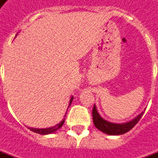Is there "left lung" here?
I'll use <instances>...</instances> for the list:
<instances>
[{
    "mask_svg": "<svg viewBox=\"0 0 158 158\" xmlns=\"http://www.w3.org/2000/svg\"><path fill=\"white\" fill-rule=\"evenodd\" d=\"M143 114V112H142L135 118H133V119H131V121H128L127 123L114 124V123L108 122L105 119H103L100 116V114H98L95 105H94L93 111H92L93 121L95 127L97 128L98 130H100L102 132L106 133L108 135H120V134H124L127 131H129L137 123L139 122V120L141 118Z\"/></svg>",
    "mask_w": 158,
    "mask_h": 158,
    "instance_id": "obj_1",
    "label": "left lung"
}]
</instances>
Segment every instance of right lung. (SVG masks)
Segmentation results:
<instances>
[{
  "instance_id": "right-lung-1",
  "label": "right lung",
  "mask_w": 158,
  "mask_h": 158,
  "mask_svg": "<svg viewBox=\"0 0 158 158\" xmlns=\"http://www.w3.org/2000/svg\"><path fill=\"white\" fill-rule=\"evenodd\" d=\"M73 99L74 98L71 97L70 98V100H69V106H70V104H71V102H72ZM68 106V108H69ZM68 111V109H67ZM66 114H67V112H66ZM66 116V114L64 115V117ZM65 118H64L62 120H61L60 123H58V124H56V126H54V127H49V128H44V129H39V128H30L29 127V129L32 131L33 132H36V133H39V134H42V135H45V134H50V133H52V132H55L56 131H57L58 129H60L62 126L64 125V123Z\"/></svg>"
}]
</instances>
